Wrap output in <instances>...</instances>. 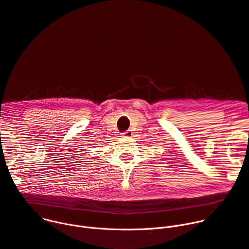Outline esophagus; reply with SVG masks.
Wrapping results in <instances>:
<instances>
[{
  "label": "esophagus",
  "mask_w": 249,
  "mask_h": 249,
  "mask_svg": "<svg viewBox=\"0 0 249 249\" xmlns=\"http://www.w3.org/2000/svg\"><path fill=\"white\" fill-rule=\"evenodd\" d=\"M121 135H122V137H131L132 135H133V133H132L130 130H128V131H125V132H123V133H121Z\"/></svg>",
  "instance_id": "obj_1"
}]
</instances>
